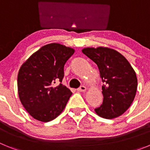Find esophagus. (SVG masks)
<instances>
[{
  "label": "esophagus",
  "instance_id": "1",
  "mask_svg": "<svg viewBox=\"0 0 150 150\" xmlns=\"http://www.w3.org/2000/svg\"><path fill=\"white\" fill-rule=\"evenodd\" d=\"M77 91H79V92H83V91H86V87L84 86H81L79 88H77Z\"/></svg>",
  "mask_w": 150,
  "mask_h": 150
}]
</instances>
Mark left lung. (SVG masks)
<instances>
[{
    "instance_id": "left-lung-1",
    "label": "left lung",
    "mask_w": 150,
    "mask_h": 150,
    "mask_svg": "<svg viewBox=\"0 0 150 150\" xmlns=\"http://www.w3.org/2000/svg\"><path fill=\"white\" fill-rule=\"evenodd\" d=\"M83 54L98 67L102 86L103 104L95 109L97 115L111 120L123 114L129 108L136 95V73L125 58L108 47L83 49Z\"/></svg>"
}]
</instances>
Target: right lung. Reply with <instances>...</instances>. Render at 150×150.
<instances>
[{
    "instance_id": "1",
    "label": "right lung",
    "mask_w": 150,
    "mask_h": 150,
    "mask_svg": "<svg viewBox=\"0 0 150 150\" xmlns=\"http://www.w3.org/2000/svg\"><path fill=\"white\" fill-rule=\"evenodd\" d=\"M75 50L60 43L42 46L22 64L18 74V94L25 109L34 119L52 121L66 107L72 92L62 83L64 66Z\"/></svg>"
}]
</instances>
